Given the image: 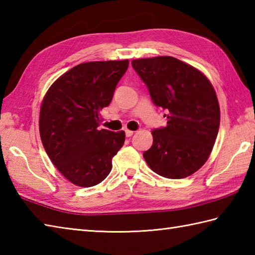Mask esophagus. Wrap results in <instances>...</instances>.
Here are the masks:
<instances>
[{
    "instance_id": "34e87169",
    "label": "esophagus",
    "mask_w": 255,
    "mask_h": 255,
    "mask_svg": "<svg viewBox=\"0 0 255 255\" xmlns=\"http://www.w3.org/2000/svg\"><path fill=\"white\" fill-rule=\"evenodd\" d=\"M125 132H126V136L127 137H131L132 134H133V131L132 130H129V129H126V130H125Z\"/></svg>"
}]
</instances>
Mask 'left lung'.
Returning a JSON list of instances; mask_svg holds the SVG:
<instances>
[{"instance_id":"8db88e82","label":"left lung","mask_w":255,"mask_h":255,"mask_svg":"<svg viewBox=\"0 0 255 255\" xmlns=\"http://www.w3.org/2000/svg\"><path fill=\"white\" fill-rule=\"evenodd\" d=\"M131 64L154 104L167 113L166 127L152 130L145 162L166 178L192 175L208 160L219 130L214 86L198 69L170 56L136 59Z\"/></svg>"}]
</instances>
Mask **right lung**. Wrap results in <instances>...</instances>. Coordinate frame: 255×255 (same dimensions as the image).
Masks as SVG:
<instances>
[{"instance_id":"obj_1","label":"right lung","mask_w":255,"mask_h":255,"mask_svg":"<svg viewBox=\"0 0 255 255\" xmlns=\"http://www.w3.org/2000/svg\"><path fill=\"white\" fill-rule=\"evenodd\" d=\"M129 61H91L70 69L51 84L39 114L41 142L58 171L81 187L104 181L125 131L97 128Z\"/></svg>"}]
</instances>
